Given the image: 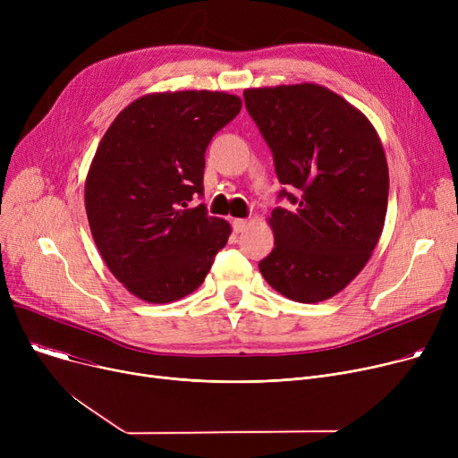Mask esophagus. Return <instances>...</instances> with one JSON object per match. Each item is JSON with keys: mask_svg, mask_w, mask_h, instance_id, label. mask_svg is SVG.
Here are the masks:
<instances>
[{"mask_svg": "<svg viewBox=\"0 0 458 458\" xmlns=\"http://www.w3.org/2000/svg\"><path fill=\"white\" fill-rule=\"evenodd\" d=\"M249 226V223L245 221V219H233L232 221V228H233V232L235 233H239V232H245V228Z\"/></svg>", "mask_w": 458, "mask_h": 458, "instance_id": "34e87169", "label": "esophagus"}]
</instances>
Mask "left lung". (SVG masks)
Here are the masks:
<instances>
[{"label": "left lung", "mask_w": 458, "mask_h": 458, "mask_svg": "<svg viewBox=\"0 0 458 458\" xmlns=\"http://www.w3.org/2000/svg\"><path fill=\"white\" fill-rule=\"evenodd\" d=\"M249 114L285 189L259 273L280 295L314 304L340 293L375 250L388 208V163L368 116L316 83L247 89Z\"/></svg>", "instance_id": "left-lung-1"}]
</instances>
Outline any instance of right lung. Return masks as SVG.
Listing matches in <instances>:
<instances>
[{
    "mask_svg": "<svg viewBox=\"0 0 458 458\" xmlns=\"http://www.w3.org/2000/svg\"><path fill=\"white\" fill-rule=\"evenodd\" d=\"M242 111V98L213 90L152 92L116 114L85 180L94 243L126 290L152 304L200 287L232 233L206 206V148Z\"/></svg>",
    "mask_w": 458,
    "mask_h": 458,
    "instance_id": "right-lung-1",
    "label": "right lung"
}]
</instances>
